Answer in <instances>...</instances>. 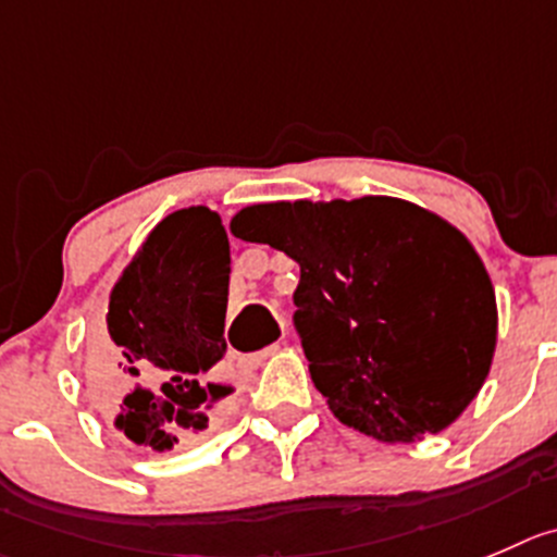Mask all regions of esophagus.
Listing matches in <instances>:
<instances>
[{
	"label": "esophagus",
	"instance_id": "obj_1",
	"mask_svg": "<svg viewBox=\"0 0 557 557\" xmlns=\"http://www.w3.org/2000/svg\"><path fill=\"white\" fill-rule=\"evenodd\" d=\"M278 352V344H270V347L259 349V352H251V355H243L240 358V367L243 369H257L259 363H264L270 358V355Z\"/></svg>",
	"mask_w": 557,
	"mask_h": 557
}]
</instances>
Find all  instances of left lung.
Segmentation results:
<instances>
[{
    "label": "left lung",
    "instance_id": "8db88e82",
    "mask_svg": "<svg viewBox=\"0 0 557 557\" xmlns=\"http://www.w3.org/2000/svg\"><path fill=\"white\" fill-rule=\"evenodd\" d=\"M232 235L300 264L309 372L344 426L416 443L475 399L497 344L490 273L468 237L394 196L248 205Z\"/></svg>",
    "mask_w": 557,
    "mask_h": 557
}]
</instances>
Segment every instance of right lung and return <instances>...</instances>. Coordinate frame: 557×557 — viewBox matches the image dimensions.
I'll list each match as a JSON object with an SVG mask.
<instances>
[{
  "mask_svg": "<svg viewBox=\"0 0 557 557\" xmlns=\"http://www.w3.org/2000/svg\"><path fill=\"white\" fill-rule=\"evenodd\" d=\"M230 264L221 215L199 205L169 213L111 287L92 388L136 446H183L235 394L221 380Z\"/></svg>",
  "mask_w": 557,
  "mask_h": 557,
  "instance_id": "obj_1",
  "label": "right lung"
}]
</instances>
